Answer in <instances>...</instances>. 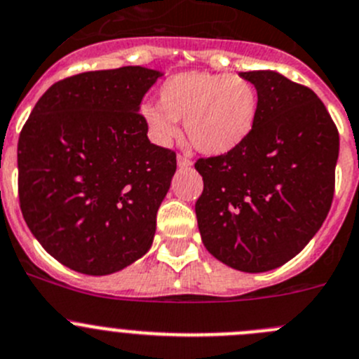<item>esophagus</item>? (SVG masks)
<instances>
[{
  "mask_svg": "<svg viewBox=\"0 0 359 359\" xmlns=\"http://www.w3.org/2000/svg\"><path fill=\"white\" fill-rule=\"evenodd\" d=\"M177 164H179V168H191L193 166V161L186 156H177Z\"/></svg>",
  "mask_w": 359,
  "mask_h": 359,
  "instance_id": "esophagus-1",
  "label": "esophagus"
}]
</instances>
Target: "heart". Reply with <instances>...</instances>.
<instances>
[{"mask_svg": "<svg viewBox=\"0 0 359 359\" xmlns=\"http://www.w3.org/2000/svg\"><path fill=\"white\" fill-rule=\"evenodd\" d=\"M159 104L145 102L142 116L152 140L170 145L184 120L187 138L209 156L229 154L255 129L260 100L257 88L239 76L205 70L175 74L159 90Z\"/></svg>", "mask_w": 359, "mask_h": 359, "instance_id": "b5f03b06", "label": "heart"}]
</instances>
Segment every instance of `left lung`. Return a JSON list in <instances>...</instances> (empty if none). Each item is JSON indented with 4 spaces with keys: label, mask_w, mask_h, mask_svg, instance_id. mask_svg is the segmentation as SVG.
I'll return each instance as SVG.
<instances>
[{
    "label": "left lung",
    "mask_w": 359,
    "mask_h": 359,
    "mask_svg": "<svg viewBox=\"0 0 359 359\" xmlns=\"http://www.w3.org/2000/svg\"><path fill=\"white\" fill-rule=\"evenodd\" d=\"M259 118L232 152L198 159L196 219L203 246L244 273L276 269L319 232L334 193L338 138L323 100L274 70L241 72Z\"/></svg>",
    "instance_id": "1"
}]
</instances>
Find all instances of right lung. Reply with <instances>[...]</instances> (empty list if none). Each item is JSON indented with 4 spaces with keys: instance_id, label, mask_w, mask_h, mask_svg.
Masks as SVG:
<instances>
[{
    "instance_id": "add662e5",
    "label": "right lung",
    "mask_w": 359,
    "mask_h": 359,
    "mask_svg": "<svg viewBox=\"0 0 359 359\" xmlns=\"http://www.w3.org/2000/svg\"><path fill=\"white\" fill-rule=\"evenodd\" d=\"M163 72L140 65L55 83L18 143L19 203L49 255L92 276L142 259L177 170L150 143L140 104Z\"/></svg>"
}]
</instances>
